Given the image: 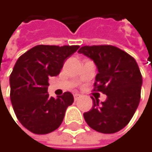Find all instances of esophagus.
<instances>
[{"instance_id":"obj_1","label":"esophagus","mask_w":152,"mask_h":152,"mask_svg":"<svg viewBox=\"0 0 152 152\" xmlns=\"http://www.w3.org/2000/svg\"><path fill=\"white\" fill-rule=\"evenodd\" d=\"M80 96H81V95H80L79 94H74V99H75V101H77V100L80 98Z\"/></svg>"}]
</instances>
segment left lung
I'll return each instance as SVG.
<instances>
[{
	"label": "left lung",
	"instance_id": "left-lung-1",
	"mask_svg": "<svg viewBox=\"0 0 152 152\" xmlns=\"http://www.w3.org/2000/svg\"><path fill=\"white\" fill-rule=\"evenodd\" d=\"M97 66L94 91L107 95L102 104L94 98V107L84 114L94 130L114 134L123 129L133 118L141 99L142 77L135 59L113 45L83 46L78 50Z\"/></svg>",
	"mask_w": 152,
	"mask_h": 152
}]
</instances>
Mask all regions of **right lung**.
<instances>
[{"label": "right lung", "mask_w": 152, "mask_h": 152, "mask_svg": "<svg viewBox=\"0 0 152 152\" xmlns=\"http://www.w3.org/2000/svg\"><path fill=\"white\" fill-rule=\"evenodd\" d=\"M78 48L40 44L17 60L10 75V101L17 118L30 132L46 134L61 125L74 97L69 92L56 99L50 97L48 80L59 74L66 58Z\"/></svg>", "instance_id": "1"}]
</instances>
